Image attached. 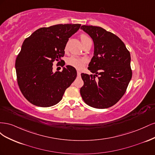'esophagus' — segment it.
Wrapping results in <instances>:
<instances>
[{
    "mask_svg": "<svg viewBox=\"0 0 155 155\" xmlns=\"http://www.w3.org/2000/svg\"><path fill=\"white\" fill-rule=\"evenodd\" d=\"M77 74H78V76H80V75H81V72L78 71V72H77Z\"/></svg>",
    "mask_w": 155,
    "mask_h": 155,
    "instance_id": "1",
    "label": "esophagus"
}]
</instances>
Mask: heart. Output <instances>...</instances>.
<instances>
[{
  "label": "heart",
  "instance_id": "b5f03b06",
  "mask_svg": "<svg viewBox=\"0 0 155 155\" xmlns=\"http://www.w3.org/2000/svg\"><path fill=\"white\" fill-rule=\"evenodd\" d=\"M80 39H81L82 44H84L85 43H86L87 41L91 40L90 38H89V37L85 34H81L80 35ZM67 45L65 46V48H64L65 50H67ZM67 63L70 65V66H72L75 68L81 70L85 66L86 60L83 58L76 57V56H72V57H70L68 59Z\"/></svg>",
  "mask_w": 155,
  "mask_h": 155
}]
</instances>
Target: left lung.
<instances>
[{"mask_svg": "<svg viewBox=\"0 0 155 155\" xmlns=\"http://www.w3.org/2000/svg\"><path fill=\"white\" fill-rule=\"evenodd\" d=\"M81 29L91 36L94 45L88 69L95 74H81L84 82L81 96L92 107L109 108L124 95L132 78L130 52L118 36L101 27L83 25Z\"/></svg>", "mask_w": 155, "mask_h": 155, "instance_id": "obj_1", "label": "left lung"}]
</instances>
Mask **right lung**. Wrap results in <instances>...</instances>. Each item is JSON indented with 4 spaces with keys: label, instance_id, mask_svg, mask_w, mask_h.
Instances as JSON below:
<instances>
[{
    "label": "right lung",
    "instance_id": "1",
    "mask_svg": "<svg viewBox=\"0 0 155 155\" xmlns=\"http://www.w3.org/2000/svg\"><path fill=\"white\" fill-rule=\"evenodd\" d=\"M80 26V24H65L41 28L23 42L15 60L17 83L23 96L33 105L41 107L56 105L76 79L74 67L67 65L62 72H54L52 66L55 61L64 66L61 58L65 46Z\"/></svg>",
    "mask_w": 155,
    "mask_h": 155
}]
</instances>
